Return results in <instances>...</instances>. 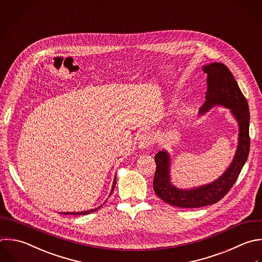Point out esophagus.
<instances>
[{
    "label": "esophagus",
    "mask_w": 262,
    "mask_h": 262,
    "mask_svg": "<svg viewBox=\"0 0 262 262\" xmlns=\"http://www.w3.org/2000/svg\"><path fill=\"white\" fill-rule=\"evenodd\" d=\"M152 143V138L149 134L147 133H142L138 136L137 138V145L139 148L141 149H144V148H147L150 144Z\"/></svg>",
    "instance_id": "esophagus-1"
}]
</instances>
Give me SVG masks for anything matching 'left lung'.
<instances>
[{"label":"left lung","mask_w":262,"mask_h":262,"mask_svg":"<svg viewBox=\"0 0 262 262\" xmlns=\"http://www.w3.org/2000/svg\"><path fill=\"white\" fill-rule=\"evenodd\" d=\"M203 71L208 75V89L206 101L200 107V114H205L215 104L229 108L238 122V144L232 163L220 178L210 184L192 189H179L173 186L170 183L168 152L161 150L156 155L154 190L164 202L180 208H200L219 202L236 181L250 150L249 106L232 74L226 66L220 62L205 66Z\"/></svg>","instance_id":"obj_1"}]
</instances>
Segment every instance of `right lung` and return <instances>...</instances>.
Instances as JSON below:
<instances>
[{
	"label": "right lung",
	"instance_id": "obj_1",
	"mask_svg": "<svg viewBox=\"0 0 262 262\" xmlns=\"http://www.w3.org/2000/svg\"><path fill=\"white\" fill-rule=\"evenodd\" d=\"M116 181H117V178L115 177V179H114V183H113V187H112V190H111V193H110V195L113 193V191H114V189H115V186H116ZM99 208H101V206H99V207H97V208H95V209H91V210H88V211H83V212H72V213H70V212H66V213H63V214H71V215H85V214H90V213H92V212H94V211L98 210Z\"/></svg>",
	"mask_w": 262,
	"mask_h": 262
}]
</instances>
